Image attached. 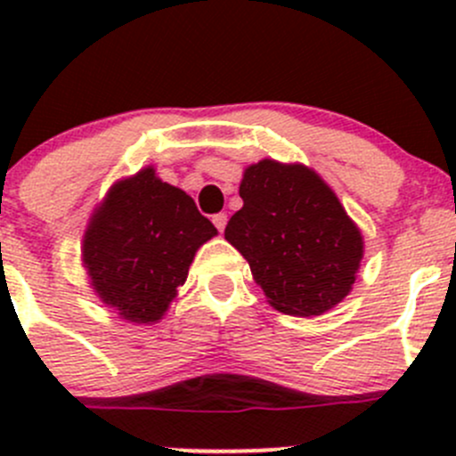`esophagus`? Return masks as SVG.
Wrapping results in <instances>:
<instances>
[{"instance_id":"esophagus-1","label":"esophagus","mask_w":456,"mask_h":456,"mask_svg":"<svg viewBox=\"0 0 456 456\" xmlns=\"http://www.w3.org/2000/svg\"><path fill=\"white\" fill-rule=\"evenodd\" d=\"M211 223L216 224V229H218V232H224V224H227V214L211 216Z\"/></svg>"}]
</instances>
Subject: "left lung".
Listing matches in <instances>:
<instances>
[{
  "label": "left lung",
  "instance_id": "1",
  "mask_svg": "<svg viewBox=\"0 0 456 456\" xmlns=\"http://www.w3.org/2000/svg\"><path fill=\"white\" fill-rule=\"evenodd\" d=\"M240 199L224 238L249 262L275 311L322 315L351 293L364 238L320 174L262 159L242 174Z\"/></svg>",
  "mask_w": 456,
  "mask_h": 456
}]
</instances>
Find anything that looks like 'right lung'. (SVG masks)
I'll return each instance as SVG.
<instances>
[{"label": "right lung", "mask_w": 456, "mask_h": 456, "mask_svg": "<svg viewBox=\"0 0 456 456\" xmlns=\"http://www.w3.org/2000/svg\"><path fill=\"white\" fill-rule=\"evenodd\" d=\"M191 196L151 165L121 178L92 211L81 245L90 287L134 324H154L187 280L196 251L216 236Z\"/></svg>", "instance_id": "1"}]
</instances>
